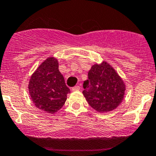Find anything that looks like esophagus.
I'll list each match as a JSON object with an SVG mask.
<instances>
[{
  "label": "esophagus",
  "instance_id": "obj_1",
  "mask_svg": "<svg viewBox=\"0 0 156 156\" xmlns=\"http://www.w3.org/2000/svg\"><path fill=\"white\" fill-rule=\"evenodd\" d=\"M72 91H79L80 89V87L79 86H74V87L72 88Z\"/></svg>",
  "mask_w": 156,
  "mask_h": 156
}]
</instances>
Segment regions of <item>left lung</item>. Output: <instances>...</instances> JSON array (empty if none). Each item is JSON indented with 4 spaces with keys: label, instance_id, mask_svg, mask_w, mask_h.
I'll use <instances>...</instances> for the list:
<instances>
[{
    "label": "left lung",
    "instance_id": "8db88e82",
    "mask_svg": "<svg viewBox=\"0 0 156 156\" xmlns=\"http://www.w3.org/2000/svg\"><path fill=\"white\" fill-rule=\"evenodd\" d=\"M83 93L89 105L98 112H108L121 103L125 84L107 62L94 64L83 83Z\"/></svg>",
    "mask_w": 156,
    "mask_h": 156
}]
</instances>
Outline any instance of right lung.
I'll list each match as a JSON object with an SVG mask.
<instances>
[{
	"instance_id": "right-lung-1",
	"label": "right lung",
	"mask_w": 156,
	"mask_h": 156,
	"mask_svg": "<svg viewBox=\"0 0 156 156\" xmlns=\"http://www.w3.org/2000/svg\"><path fill=\"white\" fill-rule=\"evenodd\" d=\"M31 99L38 108L54 114L63 107L70 90L58 70V61L47 58L31 76L29 83Z\"/></svg>"
}]
</instances>
